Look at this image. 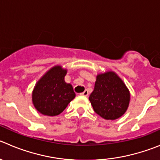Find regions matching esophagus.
<instances>
[{
	"label": "esophagus",
	"mask_w": 160,
	"mask_h": 160,
	"mask_svg": "<svg viewBox=\"0 0 160 160\" xmlns=\"http://www.w3.org/2000/svg\"><path fill=\"white\" fill-rule=\"evenodd\" d=\"M88 95H89V93H88V92L87 90H85L84 92L80 94V95H82V96H88Z\"/></svg>",
	"instance_id": "obj_1"
}]
</instances>
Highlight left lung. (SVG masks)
Listing matches in <instances>:
<instances>
[{
    "label": "left lung",
    "instance_id": "1",
    "mask_svg": "<svg viewBox=\"0 0 160 160\" xmlns=\"http://www.w3.org/2000/svg\"><path fill=\"white\" fill-rule=\"evenodd\" d=\"M89 100L96 114L106 120H115L125 114L130 102V92L114 71L96 76Z\"/></svg>",
    "mask_w": 160,
    "mask_h": 160
}]
</instances>
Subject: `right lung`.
<instances>
[{
  "label": "right lung",
  "mask_w": 160,
  "mask_h": 160,
  "mask_svg": "<svg viewBox=\"0 0 160 160\" xmlns=\"http://www.w3.org/2000/svg\"><path fill=\"white\" fill-rule=\"evenodd\" d=\"M67 71L62 65H55L35 83L32 103L40 114L58 115L76 97L72 84L65 81Z\"/></svg>",
  "instance_id": "1"
}]
</instances>
